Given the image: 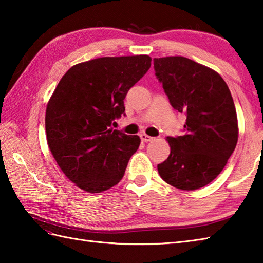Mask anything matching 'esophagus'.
I'll return each mask as SVG.
<instances>
[{
  "mask_svg": "<svg viewBox=\"0 0 263 263\" xmlns=\"http://www.w3.org/2000/svg\"><path fill=\"white\" fill-rule=\"evenodd\" d=\"M140 138H141V140L143 141V142H149V141H152L153 140V137H150V136H148V135H146V133H142V135H140Z\"/></svg>",
  "mask_w": 263,
  "mask_h": 263,
  "instance_id": "obj_1",
  "label": "esophagus"
}]
</instances>
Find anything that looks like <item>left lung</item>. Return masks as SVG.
I'll return each mask as SVG.
<instances>
[{
    "label": "left lung",
    "instance_id": "1",
    "mask_svg": "<svg viewBox=\"0 0 263 263\" xmlns=\"http://www.w3.org/2000/svg\"><path fill=\"white\" fill-rule=\"evenodd\" d=\"M173 108L186 115L184 133L167 137L171 154L158 164L160 177L185 191L205 186L235 150L238 125L230 89L216 71L183 57L154 59Z\"/></svg>",
    "mask_w": 263,
    "mask_h": 263
}]
</instances>
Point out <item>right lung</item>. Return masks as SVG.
<instances>
[{"mask_svg":"<svg viewBox=\"0 0 263 263\" xmlns=\"http://www.w3.org/2000/svg\"><path fill=\"white\" fill-rule=\"evenodd\" d=\"M148 55L99 58L76 64L62 77L49 98L45 128L49 150L65 176L89 193L119 183L138 136L110 127L124 114L130 88L147 73Z\"/></svg>","mask_w":263,"mask_h":263,"instance_id":"right-lung-1","label":"right lung"}]
</instances>
